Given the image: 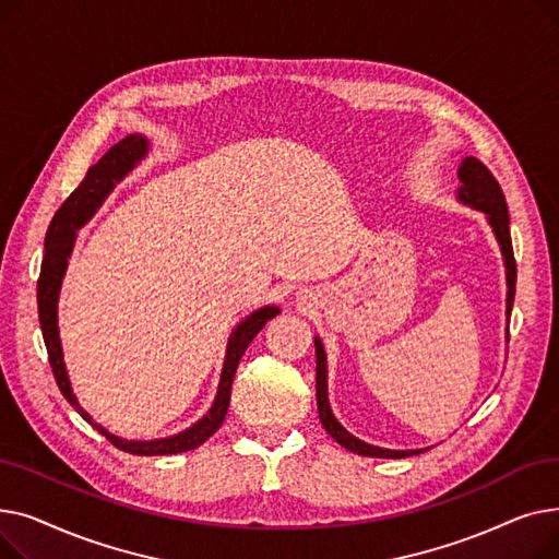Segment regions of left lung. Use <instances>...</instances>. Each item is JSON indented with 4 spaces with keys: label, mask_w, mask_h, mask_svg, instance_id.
Returning a JSON list of instances; mask_svg holds the SVG:
<instances>
[{
    "label": "left lung",
    "mask_w": 559,
    "mask_h": 559,
    "mask_svg": "<svg viewBox=\"0 0 559 559\" xmlns=\"http://www.w3.org/2000/svg\"><path fill=\"white\" fill-rule=\"evenodd\" d=\"M457 199L466 205H472L476 211H483L489 219V226L493 228V235L498 245H501L503 258H506V274H508V314L512 312L514 304V287H516V262H514V251H512V238H510V213H508V203L506 194L493 179V174L474 156H468L462 160L457 169ZM314 354H317V409H319V419L321 426L326 428V432L335 439L340 447H344L350 453L367 455V457H407V455H417L424 453V449L417 451H392V449H380L371 447L362 439L350 435L331 413L329 405V383H326V350L324 344H321L319 337H314Z\"/></svg>",
    "instance_id": "left-lung-1"
}]
</instances>
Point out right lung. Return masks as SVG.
Returning <instances> with one entry per match:
<instances>
[{
    "instance_id": "1",
    "label": "right lung",
    "mask_w": 559,
    "mask_h": 559,
    "mask_svg": "<svg viewBox=\"0 0 559 559\" xmlns=\"http://www.w3.org/2000/svg\"><path fill=\"white\" fill-rule=\"evenodd\" d=\"M146 152H150V142H146V138L140 133L127 135L124 140L112 144L110 150L91 169H87L85 179L79 183V188L63 201L61 209L56 211L45 235V258H43L40 278H38V317H40V329H43L47 356H49V365L58 383V390L63 392V396L70 401V405L76 409V413L85 421H91L115 449L131 455H171V453H186L201 447L205 439L219 430L228 413L233 378H235V371H238V365L245 356L247 346L262 331V326L281 310L276 306H264L251 312L245 321H240L238 329L230 333L222 380H219L213 407L209 409V415H203L194 426H190L179 435H171L165 439H152V442L122 439L108 432L104 426L95 424L93 417L79 405L76 396L72 394L68 369L63 362L61 337H58V292H61V283L68 270V258L74 247L76 230L97 213L104 199L112 192L115 183H120L124 176L146 156Z\"/></svg>"
}]
</instances>
